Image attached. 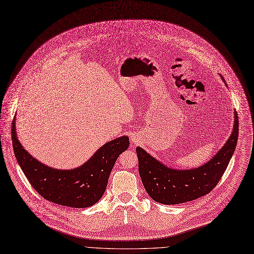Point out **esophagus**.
<instances>
[{
    "label": "esophagus",
    "instance_id": "obj_1",
    "mask_svg": "<svg viewBox=\"0 0 254 254\" xmlns=\"http://www.w3.org/2000/svg\"><path fill=\"white\" fill-rule=\"evenodd\" d=\"M130 141H132L134 144H137L138 141H139L138 137H137V136H133V137H132V140H130Z\"/></svg>",
    "mask_w": 254,
    "mask_h": 254
}]
</instances>
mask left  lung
<instances>
[{
	"mask_svg": "<svg viewBox=\"0 0 254 254\" xmlns=\"http://www.w3.org/2000/svg\"><path fill=\"white\" fill-rule=\"evenodd\" d=\"M238 137L239 119L234 112L232 133L217 155L199 167L183 171L164 165L138 146L139 174L146 192L154 201L165 205L185 203L209 193L226 171Z\"/></svg>",
	"mask_w": 254,
	"mask_h": 254,
	"instance_id": "8db88e82",
	"label": "left lung"
}]
</instances>
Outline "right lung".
<instances>
[{
    "mask_svg": "<svg viewBox=\"0 0 254 254\" xmlns=\"http://www.w3.org/2000/svg\"><path fill=\"white\" fill-rule=\"evenodd\" d=\"M16 160L33 189L44 199L73 208H86L97 203L108 185L112 168L129 141L122 136L102 145L89 160L74 170H55L36 160L18 141L15 117L11 127Z\"/></svg>",
    "mask_w": 254,
    "mask_h": 254,
    "instance_id": "1",
    "label": "right lung"
}]
</instances>
